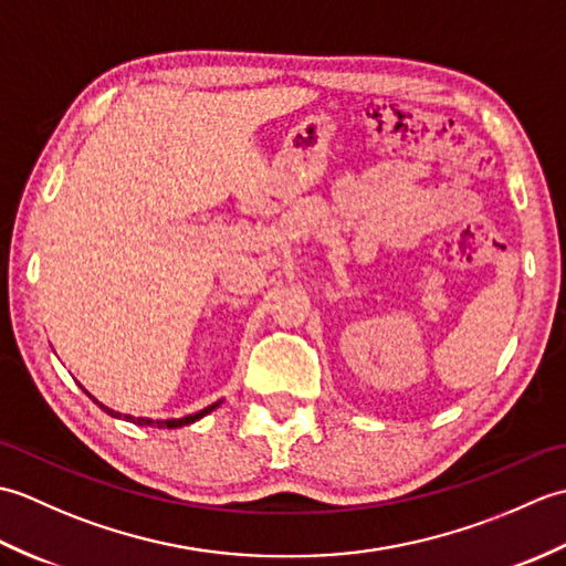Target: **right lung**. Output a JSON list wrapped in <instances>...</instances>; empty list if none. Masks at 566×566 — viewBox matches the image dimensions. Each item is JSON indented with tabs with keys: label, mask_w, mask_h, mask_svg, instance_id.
Returning a JSON list of instances; mask_svg holds the SVG:
<instances>
[{
	"label": "right lung",
	"mask_w": 566,
	"mask_h": 566,
	"mask_svg": "<svg viewBox=\"0 0 566 566\" xmlns=\"http://www.w3.org/2000/svg\"><path fill=\"white\" fill-rule=\"evenodd\" d=\"M90 396H92V394H90ZM92 401H94V403H99L97 399H94V396H92ZM219 406H221V401H216V403H211V406H207V408H201V411H197V413H189V416H182V418L153 420V418H136V416H130V413H118V411H114V408L99 403L102 411H106V413L114 416V418H124V420H128V423H136V426H153V428H182V426L195 423V420H199V418H203L207 413H211L213 408H219Z\"/></svg>",
	"instance_id": "add662e5"
}]
</instances>
